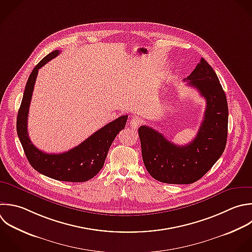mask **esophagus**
<instances>
[{
	"label": "esophagus",
	"mask_w": 252,
	"mask_h": 252,
	"mask_svg": "<svg viewBox=\"0 0 252 252\" xmlns=\"http://www.w3.org/2000/svg\"><path fill=\"white\" fill-rule=\"evenodd\" d=\"M141 124V120L138 118V117H133L131 120H130V126L132 129H138V127L140 126Z\"/></svg>",
	"instance_id": "34e87169"
}]
</instances>
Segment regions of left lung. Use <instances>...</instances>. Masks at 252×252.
Returning a JSON list of instances; mask_svg holds the SVG:
<instances>
[{
	"label": "left lung",
	"mask_w": 252,
	"mask_h": 252,
	"mask_svg": "<svg viewBox=\"0 0 252 252\" xmlns=\"http://www.w3.org/2000/svg\"><path fill=\"white\" fill-rule=\"evenodd\" d=\"M184 81L206 99L204 118L193 141L178 146L149 126L138 130L145 166L163 183L190 184L199 180L220 158L226 144L227 102L213 68L202 58Z\"/></svg>",
	"instance_id": "8db88e82"
}]
</instances>
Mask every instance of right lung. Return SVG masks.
Returning a JSON list of instances; mask_svg holds the SVG:
<instances>
[{
    "instance_id": "1",
    "label": "right lung",
    "mask_w": 252,
    "mask_h": 252,
    "mask_svg": "<svg viewBox=\"0 0 252 252\" xmlns=\"http://www.w3.org/2000/svg\"><path fill=\"white\" fill-rule=\"evenodd\" d=\"M59 53V50L49 53L32 70L18 113L17 132L25 154L36 171L60 181L85 182L95 176L102 168L108 150L117 134L124 129L128 116L118 117L68 152L47 154L38 150L30 140L28 133L30 105L38 70Z\"/></svg>"
}]
</instances>
